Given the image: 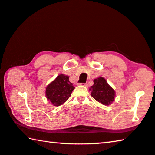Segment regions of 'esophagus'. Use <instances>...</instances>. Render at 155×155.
Returning <instances> with one entry per match:
<instances>
[{
    "label": "esophagus",
    "mask_w": 155,
    "mask_h": 155,
    "mask_svg": "<svg viewBox=\"0 0 155 155\" xmlns=\"http://www.w3.org/2000/svg\"><path fill=\"white\" fill-rule=\"evenodd\" d=\"M80 84L82 86H84V87H88V84H87V83H82V84Z\"/></svg>",
    "instance_id": "34e87169"
}]
</instances>
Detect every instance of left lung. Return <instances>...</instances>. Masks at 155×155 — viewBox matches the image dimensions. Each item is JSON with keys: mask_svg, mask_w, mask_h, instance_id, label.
Wrapping results in <instances>:
<instances>
[{"mask_svg": "<svg viewBox=\"0 0 155 155\" xmlns=\"http://www.w3.org/2000/svg\"><path fill=\"white\" fill-rule=\"evenodd\" d=\"M94 84L91 87V96L102 104L107 106L111 104L115 99V91L108 84L103 78H98L93 80Z\"/></svg>", "mask_w": 155, "mask_h": 155, "instance_id": "1", "label": "left lung"}]
</instances>
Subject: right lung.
I'll list each match as a JSON object with an SVG mask.
<instances>
[{"mask_svg": "<svg viewBox=\"0 0 155 155\" xmlns=\"http://www.w3.org/2000/svg\"><path fill=\"white\" fill-rule=\"evenodd\" d=\"M68 76L59 75L54 81L49 84L46 88V96L51 103L54 106H60L64 104L71 95L75 87L69 82Z\"/></svg>", "mask_w": 155, "mask_h": 155, "instance_id": "right-lung-1", "label": "right lung"}]
</instances>
